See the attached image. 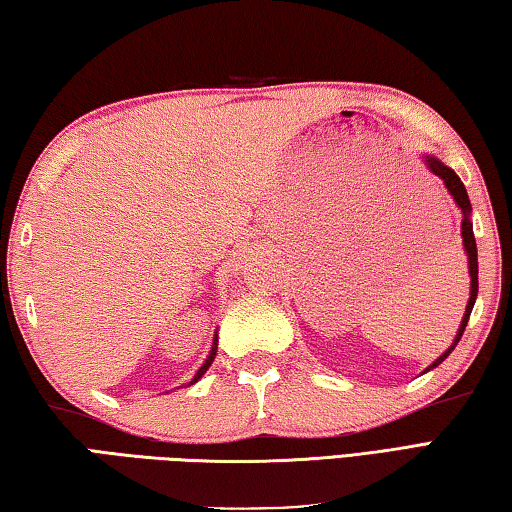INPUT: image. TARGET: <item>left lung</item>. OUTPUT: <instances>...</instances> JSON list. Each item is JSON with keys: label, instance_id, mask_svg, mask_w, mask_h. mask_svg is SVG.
<instances>
[{"label": "left lung", "instance_id": "8db88e82", "mask_svg": "<svg viewBox=\"0 0 512 512\" xmlns=\"http://www.w3.org/2000/svg\"><path fill=\"white\" fill-rule=\"evenodd\" d=\"M425 165L430 167L432 174L439 176L445 188H448V192L452 194L454 203H457V206H459L461 212H463L461 237H463V248H466V253H468V273H470V300H468V306H466V313H463V320H461V327H459V331H457V338H454L450 349L445 351L441 358H436V360L432 362V365L427 367V371H430V369H434V367H439L441 362L450 356L452 349L457 347V342L461 340L463 331H466V324H468V318H470V313H472V306H475L477 291H479V280H477L479 268H477V241H475V232H472V221H470V210H472V206H470V199H468L466 188H463V183H461V179L457 176V172H454L452 167L443 165L439 159H434V156H425Z\"/></svg>", "mask_w": 512, "mask_h": 512}]
</instances>
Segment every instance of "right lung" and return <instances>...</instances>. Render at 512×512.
Here are the masks:
<instances>
[{"instance_id": "right-lung-1", "label": "right lung", "mask_w": 512, "mask_h": 512, "mask_svg": "<svg viewBox=\"0 0 512 512\" xmlns=\"http://www.w3.org/2000/svg\"><path fill=\"white\" fill-rule=\"evenodd\" d=\"M215 356H217V333H215V340H212V347H210V353H208V358H206V362H203V365L199 367V371H197V374H194V378L190 380V383L188 385H194V383H197V380L203 376V374H206V371H208V367L212 365V360H215Z\"/></svg>"}]
</instances>
